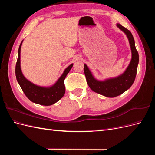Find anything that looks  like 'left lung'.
I'll use <instances>...</instances> for the list:
<instances>
[{
    "label": "left lung",
    "instance_id": "obj_1",
    "mask_svg": "<svg viewBox=\"0 0 155 155\" xmlns=\"http://www.w3.org/2000/svg\"><path fill=\"white\" fill-rule=\"evenodd\" d=\"M116 26L127 37L132 53L130 62L125 72L118 77L107 79L104 81H99L93 76L87 65L84 64V72L89 87L94 92L109 97L118 96L132 86L137 76L139 62V55L135 47L134 39L132 34L120 24H117Z\"/></svg>",
    "mask_w": 155,
    "mask_h": 155
}]
</instances>
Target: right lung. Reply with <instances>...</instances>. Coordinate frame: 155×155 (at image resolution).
Instances as JSON below:
<instances>
[{
  "label": "right lung",
  "mask_w": 155,
  "mask_h": 155,
  "mask_svg": "<svg viewBox=\"0 0 155 155\" xmlns=\"http://www.w3.org/2000/svg\"><path fill=\"white\" fill-rule=\"evenodd\" d=\"M23 41L18 50V58L15 67L17 80L22 91L28 99L37 104L49 106L54 104L61 99L65 93L64 80L67 75L73 67V64L64 70L63 74L53 85L50 87H41L30 81L22 74L21 68V48Z\"/></svg>",
  "instance_id": "1"
}]
</instances>
